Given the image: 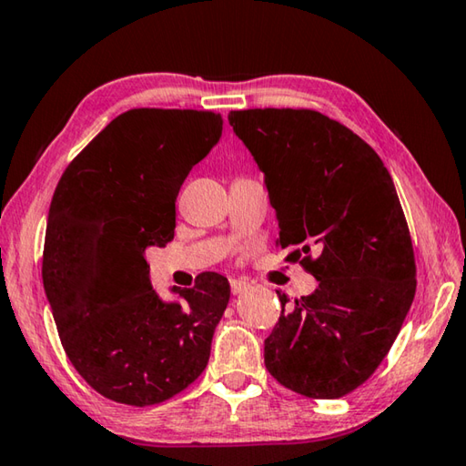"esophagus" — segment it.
<instances>
[{"label": "esophagus", "instance_id": "34e87169", "mask_svg": "<svg viewBox=\"0 0 466 466\" xmlns=\"http://www.w3.org/2000/svg\"><path fill=\"white\" fill-rule=\"evenodd\" d=\"M251 289V284L243 279H233L231 280V292L233 295H243V292H248Z\"/></svg>", "mask_w": 466, "mask_h": 466}]
</instances>
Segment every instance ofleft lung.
<instances>
[{"label":"left lung","mask_w":466,"mask_h":466,"mask_svg":"<svg viewBox=\"0 0 466 466\" xmlns=\"http://www.w3.org/2000/svg\"><path fill=\"white\" fill-rule=\"evenodd\" d=\"M228 125L264 171L280 246L319 282L289 311L279 292L266 369L305 397H344L379 369L415 297L413 246L393 179L369 143L321 112L233 110Z\"/></svg>","instance_id":"left-lung-1"}]
</instances>
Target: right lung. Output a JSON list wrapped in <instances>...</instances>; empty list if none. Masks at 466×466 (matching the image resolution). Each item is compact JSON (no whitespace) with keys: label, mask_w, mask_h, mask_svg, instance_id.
Here are the masks:
<instances>
[{"label":"right lung","mask_w":466,"mask_h":466,"mask_svg":"<svg viewBox=\"0 0 466 466\" xmlns=\"http://www.w3.org/2000/svg\"><path fill=\"white\" fill-rule=\"evenodd\" d=\"M223 133L208 110L135 108L73 159L48 208L43 282L61 344L106 399L155 405L200 377L231 289L204 272L161 300L145 249L174 239L176 198Z\"/></svg>","instance_id":"1"}]
</instances>
